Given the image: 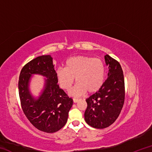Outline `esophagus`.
<instances>
[{
	"label": "esophagus",
	"mask_w": 152,
	"mask_h": 152,
	"mask_svg": "<svg viewBox=\"0 0 152 152\" xmlns=\"http://www.w3.org/2000/svg\"><path fill=\"white\" fill-rule=\"evenodd\" d=\"M78 101H79V99H76V98H74L73 99V101H74V102H75V103L78 102Z\"/></svg>",
	"instance_id": "1"
}]
</instances>
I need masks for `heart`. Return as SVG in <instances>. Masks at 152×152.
<instances>
[{"label":"heart","mask_w":152,"mask_h":152,"mask_svg":"<svg viewBox=\"0 0 152 152\" xmlns=\"http://www.w3.org/2000/svg\"><path fill=\"white\" fill-rule=\"evenodd\" d=\"M105 67L99 58L86 56H78L66 61V68H59L56 77L60 86L70 91L74 80L76 85L71 92L73 96H79L86 91L94 92L101 88L104 83Z\"/></svg>","instance_id":"b5f03b06"}]
</instances>
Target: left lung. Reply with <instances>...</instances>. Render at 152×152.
Listing matches in <instances>:
<instances>
[{"label":"left lung","instance_id":"1","mask_svg":"<svg viewBox=\"0 0 152 152\" xmlns=\"http://www.w3.org/2000/svg\"><path fill=\"white\" fill-rule=\"evenodd\" d=\"M109 66L108 78L99 91L86 100L84 119L91 127L104 129L119 117L125 101V81L119 61L109 55L104 56Z\"/></svg>","mask_w":152,"mask_h":152}]
</instances>
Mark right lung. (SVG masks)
Masks as SVG:
<instances>
[{
	"mask_svg": "<svg viewBox=\"0 0 152 152\" xmlns=\"http://www.w3.org/2000/svg\"><path fill=\"white\" fill-rule=\"evenodd\" d=\"M32 74L47 78L40 96L36 99L30 94L28 84ZM51 56H41L25 64L20 71L19 94L25 116L35 128L45 133L61 129L68 121L73 100L60 88Z\"/></svg>",
	"mask_w": 152,
	"mask_h": 152,
	"instance_id": "obj_1",
	"label": "right lung"
}]
</instances>
